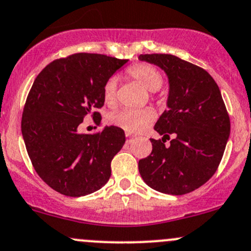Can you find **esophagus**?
<instances>
[{
  "label": "esophagus",
  "instance_id": "esophagus-1",
  "mask_svg": "<svg viewBox=\"0 0 251 251\" xmlns=\"http://www.w3.org/2000/svg\"><path fill=\"white\" fill-rule=\"evenodd\" d=\"M126 138H127V140H126V143H127V145H131V143L135 141V136H131L130 133H126Z\"/></svg>",
  "mask_w": 251,
  "mask_h": 251
}]
</instances>
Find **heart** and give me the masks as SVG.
Instances as JSON below:
<instances>
[{"label":"heart","mask_w":251,"mask_h":251,"mask_svg":"<svg viewBox=\"0 0 251 251\" xmlns=\"http://www.w3.org/2000/svg\"><path fill=\"white\" fill-rule=\"evenodd\" d=\"M128 76L137 82L148 92H155L163 83L162 74L155 67L148 64H137L130 67ZM116 78L108 79L104 86L103 96L106 105H115L116 103ZM154 121V113L150 109H138V110H120L109 116V123L124 131L130 133L141 132L147 128Z\"/></svg>","instance_id":"b5f03b06"}]
</instances>
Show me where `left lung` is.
<instances>
[{
	"mask_svg": "<svg viewBox=\"0 0 251 251\" xmlns=\"http://www.w3.org/2000/svg\"><path fill=\"white\" fill-rule=\"evenodd\" d=\"M168 77L167 110L154 130L152 153L138 162L143 181L163 194L184 195L196 190L216 173L230 133V123L215 79L201 67L168 53L140 55ZM174 134L171 145L165 139Z\"/></svg>",
	"mask_w": 251,
	"mask_h": 251,
	"instance_id": "1",
	"label": "left lung"
}]
</instances>
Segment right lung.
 <instances>
[{
    "instance_id": "obj_1",
    "label": "right lung",
    "mask_w": 251,
    "mask_h": 251,
    "mask_svg": "<svg viewBox=\"0 0 251 251\" xmlns=\"http://www.w3.org/2000/svg\"><path fill=\"white\" fill-rule=\"evenodd\" d=\"M128 60L79 52L52 61L34 81L22 116V135L39 176L57 193L72 198L101 189L110 163L125 143V132L105 126L79 133L83 118L104 105V86ZM100 123V120H99Z\"/></svg>"
}]
</instances>
